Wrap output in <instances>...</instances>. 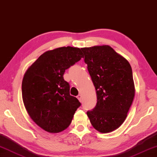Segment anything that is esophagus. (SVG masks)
Returning a JSON list of instances; mask_svg holds the SVG:
<instances>
[{
  "instance_id": "esophagus-1",
  "label": "esophagus",
  "mask_w": 157,
  "mask_h": 157,
  "mask_svg": "<svg viewBox=\"0 0 157 157\" xmlns=\"http://www.w3.org/2000/svg\"><path fill=\"white\" fill-rule=\"evenodd\" d=\"M77 98H78V100L81 102V101H82V94H78V97H77Z\"/></svg>"
}]
</instances>
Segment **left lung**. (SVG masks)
I'll return each instance as SVG.
<instances>
[{
	"label": "left lung",
	"mask_w": 157,
	"mask_h": 157,
	"mask_svg": "<svg viewBox=\"0 0 157 157\" xmlns=\"http://www.w3.org/2000/svg\"><path fill=\"white\" fill-rule=\"evenodd\" d=\"M81 50L97 97L96 106L87 112V116L95 129L109 133L123 123L134 99L131 67L127 59L109 45Z\"/></svg>",
	"instance_id": "1"
}]
</instances>
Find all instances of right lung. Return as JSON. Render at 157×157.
<instances>
[{"label": "right lung", "mask_w": 157, "mask_h": 157, "mask_svg": "<svg viewBox=\"0 0 157 157\" xmlns=\"http://www.w3.org/2000/svg\"><path fill=\"white\" fill-rule=\"evenodd\" d=\"M84 57L81 50L70 46L41 54L26 70L21 84L22 99L33 121L45 131L57 133L69 127L81 105L70 95L65 70Z\"/></svg>", "instance_id": "1"}]
</instances>
